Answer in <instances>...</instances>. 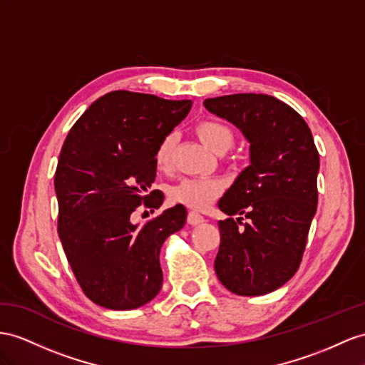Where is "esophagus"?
<instances>
[{
  "mask_svg": "<svg viewBox=\"0 0 365 365\" xmlns=\"http://www.w3.org/2000/svg\"><path fill=\"white\" fill-rule=\"evenodd\" d=\"M203 220H205L203 216H200L199 212H195V211L188 212V223H190V225H199V223H202Z\"/></svg>",
  "mask_w": 365,
  "mask_h": 365,
  "instance_id": "34e87169",
  "label": "esophagus"
}]
</instances>
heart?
Wrapping results in <instances>:
<instances>
[{
    "mask_svg": "<svg viewBox=\"0 0 365 365\" xmlns=\"http://www.w3.org/2000/svg\"><path fill=\"white\" fill-rule=\"evenodd\" d=\"M195 134L211 151L223 154L235 145V130L225 121L217 118H205L195 125ZM175 137L166 134L160 138L154 149V163L158 170L166 171L173 165ZM223 191V183L219 179H183L174 185L170 191V199L174 203L183 205L195 211L207 210Z\"/></svg>",
    "mask_w": 365,
    "mask_h": 365,
    "instance_id": "heart-1",
    "label": "heart"
}]
</instances>
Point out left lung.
<instances>
[{
    "instance_id": "obj_1",
    "label": "left lung",
    "mask_w": 365,
    "mask_h": 365,
    "mask_svg": "<svg viewBox=\"0 0 365 365\" xmlns=\"http://www.w3.org/2000/svg\"><path fill=\"white\" fill-rule=\"evenodd\" d=\"M250 142V160L219 200L220 245L214 269L239 296L272 293L293 277L317 207V153L297 112L265 93H232L203 101ZM239 213L250 219H232Z\"/></svg>"
}]
</instances>
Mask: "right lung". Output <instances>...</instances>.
Here are the masks:
<instances>
[{
	"label": "right lung",
	"mask_w": 365,
	"mask_h": 365,
	"mask_svg": "<svg viewBox=\"0 0 365 365\" xmlns=\"http://www.w3.org/2000/svg\"><path fill=\"white\" fill-rule=\"evenodd\" d=\"M191 100L114 91L86 109L64 140L55 192L58 236L78 285L93 304L133 310L153 301L163 282L160 248L183 228V205L143 225L130 222L143 205L163 203L151 191L160 138L188 115Z\"/></svg>",
	"instance_id": "add662e5"
}]
</instances>
